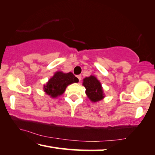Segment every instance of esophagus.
Here are the masks:
<instances>
[{"instance_id":"obj_1","label":"esophagus","mask_w":155,"mask_h":155,"mask_svg":"<svg viewBox=\"0 0 155 155\" xmlns=\"http://www.w3.org/2000/svg\"><path fill=\"white\" fill-rule=\"evenodd\" d=\"M76 77H77V78H78V80H79V81H80V80H81V78H82V75H77V76H76Z\"/></svg>"}]
</instances>
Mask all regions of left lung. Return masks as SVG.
<instances>
[{
    "label": "left lung",
    "mask_w": 155,
    "mask_h": 155,
    "mask_svg": "<svg viewBox=\"0 0 155 155\" xmlns=\"http://www.w3.org/2000/svg\"><path fill=\"white\" fill-rule=\"evenodd\" d=\"M83 85L86 88V94L92 102H97L104 97L101 82L94 76L85 78L83 80Z\"/></svg>",
    "instance_id": "1"
}]
</instances>
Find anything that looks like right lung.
<instances>
[{"label": "right lung", "mask_w": 155, "mask_h": 155, "mask_svg": "<svg viewBox=\"0 0 155 155\" xmlns=\"http://www.w3.org/2000/svg\"><path fill=\"white\" fill-rule=\"evenodd\" d=\"M78 82V79L72 73H64L58 71L44 86V91L51 97H56L65 91L68 84Z\"/></svg>", "instance_id": "1"}]
</instances>
